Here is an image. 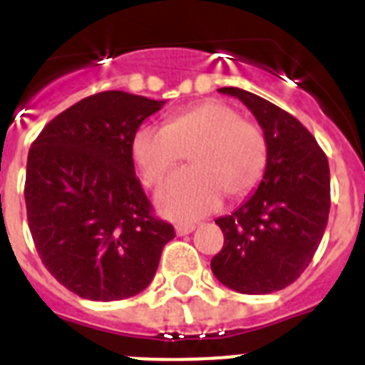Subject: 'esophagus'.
Listing matches in <instances>:
<instances>
[{
  "label": "esophagus",
  "mask_w": 365,
  "mask_h": 365,
  "mask_svg": "<svg viewBox=\"0 0 365 365\" xmlns=\"http://www.w3.org/2000/svg\"><path fill=\"white\" fill-rule=\"evenodd\" d=\"M194 230H195L194 223H177L175 225L177 236H186L190 235V232H194Z\"/></svg>",
  "instance_id": "34e87169"
}]
</instances>
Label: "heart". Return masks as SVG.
Wrapping results in <instances>:
<instances>
[{
  "mask_svg": "<svg viewBox=\"0 0 365 365\" xmlns=\"http://www.w3.org/2000/svg\"><path fill=\"white\" fill-rule=\"evenodd\" d=\"M130 153L144 185H158L188 153L190 166L160 186L157 207L173 220L212 212L221 195L251 194L267 166V140L253 121L221 101H205L168 118L164 127H142Z\"/></svg>",
  "mask_w": 365,
  "mask_h": 365,
  "instance_id": "heart-1",
  "label": "heart"
}]
</instances>
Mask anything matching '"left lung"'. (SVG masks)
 I'll return each instance as SVG.
<instances>
[{
	"label": "left lung",
	"mask_w": 365,
	"mask_h": 365,
	"mask_svg": "<svg viewBox=\"0 0 365 365\" xmlns=\"http://www.w3.org/2000/svg\"><path fill=\"white\" fill-rule=\"evenodd\" d=\"M217 92L253 112L267 140V166L255 194L216 220L225 242L210 267L235 292L272 294L297 280L322 242L331 210L329 160L286 110L235 86Z\"/></svg>",
	"instance_id": "8db88e82"
}]
</instances>
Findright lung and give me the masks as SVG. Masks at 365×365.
Instances as JSON below:
<instances>
[{"label":"right lung","instance_id":"add662e5","mask_svg":"<svg viewBox=\"0 0 365 365\" xmlns=\"http://www.w3.org/2000/svg\"><path fill=\"white\" fill-rule=\"evenodd\" d=\"M166 101L108 90L43 127L27 157L26 207L42 264L90 301L140 294L173 227L153 216L135 175L133 136Z\"/></svg>","mask_w":365,"mask_h":365}]
</instances>
